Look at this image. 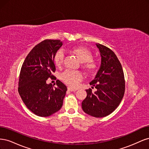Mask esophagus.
I'll use <instances>...</instances> for the list:
<instances>
[{"instance_id":"esophagus-1","label":"esophagus","mask_w":149,"mask_h":149,"mask_svg":"<svg viewBox=\"0 0 149 149\" xmlns=\"http://www.w3.org/2000/svg\"><path fill=\"white\" fill-rule=\"evenodd\" d=\"M68 91H70L73 92V91H76L77 89H73V88H71L70 87H68Z\"/></svg>"}]
</instances>
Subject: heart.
Instances as JSON below:
<instances>
[{
    "label": "heart",
    "mask_w": 149,
    "mask_h": 149,
    "mask_svg": "<svg viewBox=\"0 0 149 149\" xmlns=\"http://www.w3.org/2000/svg\"><path fill=\"white\" fill-rule=\"evenodd\" d=\"M71 52L77 56L78 60L84 63V68L89 72H94L97 69V63L92 60V54L84 47H76L71 49ZM64 54L62 51H58L54 57V63L56 66H60L63 63ZM83 78L82 74L78 71L66 70L61 75V79L70 87L76 88Z\"/></svg>",
    "instance_id": "obj_1"
}]
</instances>
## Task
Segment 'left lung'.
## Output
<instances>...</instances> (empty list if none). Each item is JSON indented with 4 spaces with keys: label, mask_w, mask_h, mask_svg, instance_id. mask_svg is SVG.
<instances>
[{
    "label": "left lung",
    "mask_w": 149,
    "mask_h": 149,
    "mask_svg": "<svg viewBox=\"0 0 149 149\" xmlns=\"http://www.w3.org/2000/svg\"><path fill=\"white\" fill-rule=\"evenodd\" d=\"M101 56V65L89 84L97 91L86 89L87 96L82 102L83 111L94 118H103L111 114L123 100L125 81L123 68L116 54L111 49L96 43Z\"/></svg>",
    "instance_id": "obj_1"
}]
</instances>
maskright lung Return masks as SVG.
<instances>
[{
  "mask_svg": "<svg viewBox=\"0 0 149 149\" xmlns=\"http://www.w3.org/2000/svg\"><path fill=\"white\" fill-rule=\"evenodd\" d=\"M62 45L58 40H44L31 49L22 65L19 93L25 106L38 116H49L62 107L66 86L59 80L56 88L46 82L56 70L54 57Z\"/></svg>",
  "mask_w": 149,
  "mask_h": 149,
  "instance_id": "add662e5",
  "label": "right lung"
}]
</instances>
